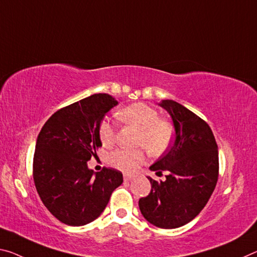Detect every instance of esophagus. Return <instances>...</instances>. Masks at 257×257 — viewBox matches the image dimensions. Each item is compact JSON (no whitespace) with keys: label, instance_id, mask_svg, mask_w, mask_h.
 <instances>
[{"label":"esophagus","instance_id":"34e87169","mask_svg":"<svg viewBox=\"0 0 257 257\" xmlns=\"http://www.w3.org/2000/svg\"><path fill=\"white\" fill-rule=\"evenodd\" d=\"M123 180H124L125 182H129V181L134 180V176H132V175H128V174H124V175H123Z\"/></svg>","mask_w":257,"mask_h":257}]
</instances>
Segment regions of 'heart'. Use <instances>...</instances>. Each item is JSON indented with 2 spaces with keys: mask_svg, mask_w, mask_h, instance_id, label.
Returning a JSON list of instances; mask_svg holds the SVG:
<instances>
[{
  "mask_svg": "<svg viewBox=\"0 0 257 257\" xmlns=\"http://www.w3.org/2000/svg\"><path fill=\"white\" fill-rule=\"evenodd\" d=\"M117 116L125 123L140 129L137 145L144 148L152 156H161L169 149L173 142V127L168 121L161 120L156 108L144 103H135L122 108ZM99 138L104 146H111L115 142V128L111 121L104 119L99 124ZM143 149H120L109 154V165L125 173H133L143 164Z\"/></svg>",
  "mask_w": 257,
  "mask_h": 257,
  "instance_id": "obj_1",
  "label": "heart"
}]
</instances>
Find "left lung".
Masks as SVG:
<instances>
[{
    "label": "left lung",
    "mask_w": 257,
    "mask_h": 257,
    "mask_svg": "<svg viewBox=\"0 0 257 257\" xmlns=\"http://www.w3.org/2000/svg\"><path fill=\"white\" fill-rule=\"evenodd\" d=\"M172 116L175 141L150 167L168 172L166 181L151 182V192L138 201L146 221L161 229H176L192 221L208 202L218 178V150L207 122L177 101L159 103Z\"/></svg>",
    "instance_id": "1"
}]
</instances>
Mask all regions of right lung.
<instances>
[{"label": "right lung", "mask_w": 257, "mask_h": 257, "mask_svg": "<svg viewBox=\"0 0 257 257\" xmlns=\"http://www.w3.org/2000/svg\"><path fill=\"white\" fill-rule=\"evenodd\" d=\"M117 100L95 93L52 114L36 140L33 178L43 205L62 223L85 225L103 213L123 182L121 172L93 173L88 161L101 146L99 124Z\"/></svg>", "instance_id": "1"}]
</instances>
